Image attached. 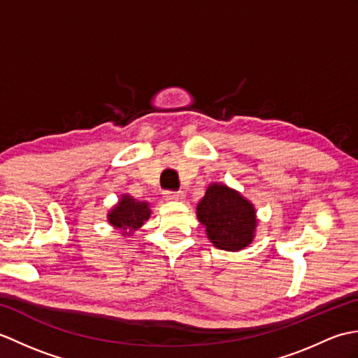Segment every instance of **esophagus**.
Segmentation results:
<instances>
[{
    "mask_svg": "<svg viewBox=\"0 0 358 358\" xmlns=\"http://www.w3.org/2000/svg\"><path fill=\"white\" fill-rule=\"evenodd\" d=\"M164 199H166L167 201H185L186 195H185V192L166 191V192H164Z\"/></svg>",
    "mask_w": 358,
    "mask_h": 358,
    "instance_id": "1",
    "label": "esophagus"
}]
</instances>
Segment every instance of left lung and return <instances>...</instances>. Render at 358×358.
Masks as SVG:
<instances>
[{"label":"left lung","mask_w":358,"mask_h":358,"mask_svg":"<svg viewBox=\"0 0 358 358\" xmlns=\"http://www.w3.org/2000/svg\"><path fill=\"white\" fill-rule=\"evenodd\" d=\"M196 218L206 229L209 241L218 249L237 252L255 238L257 209L237 189L210 183L196 204Z\"/></svg>","instance_id":"left-lung-1"}]
</instances>
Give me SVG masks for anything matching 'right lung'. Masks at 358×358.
<instances>
[{"label":"right lung","instance_id":"add662e5","mask_svg":"<svg viewBox=\"0 0 358 358\" xmlns=\"http://www.w3.org/2000/svg\"><path fill=\"white\" fill-rule=\"evenodd\" d=\"M152 214L150 204L140 201L129 194H121L117 204H113L108 212V223L115 231H120L121 237H131L135 231L148 222Z\"/></svg>","mask_w":358,"mask_h":358}]
</instances>
